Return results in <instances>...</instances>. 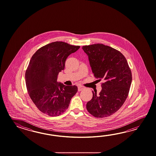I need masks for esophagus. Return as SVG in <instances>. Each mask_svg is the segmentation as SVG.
Returning a JSON list of instances; mask_svg holds the SVG:
<instances>
[{
    "mask_svg": "<svg viewBox=\"0 0 156 156\" xmlns=\"http://www.w3.org/2000/svg\"><path fill=\"white\" fill-rule=\"evenodd\" d=\"M85 89V87H83V86H81V85H79L78 86V90L79 91H81V90H83V89Z\"/></svg>",
    "mask_w": 156,
    "mask_h": 156,
    "instance_id": "34e87169",
    "label": "esophagus"
}]
</instances>
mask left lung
I'll return each mask as SVG.
<instances>
[{
    "instance_id": "1",
    "label": "left lung",
    "mask_w": 156,
    "mask_h": 156,
    "mask_svg": "<svg viewBox=\"0 0 156 156\" xmlns=\"http://www.w3.org/2000/svg\"><path fill=\"white\" fill-rule=\"evenodd\" d=\"M89 58L94 76L103 79L99 94L93 91V98L86 109L93 116L105 118L115 113L128 95L132 75L126 57L119 51L98 43L82 47Z\"/></svg>"
}]
</instances>
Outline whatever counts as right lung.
Masks as SVG:
<instances>
[{
    "mask_svg": "<svg viewBox=\"0 0 156 156\" xmlns=\"http://www.w3.org/2000/svg\"><path fill=\"white\" fill-rule=\"evenodd\" d=\"M80 47L57 41L42 47L32 57L25 75L27 89L41 112L58 116L69 108L77 87L58 83L57 76L64 70L67 57Z\"/></svg>",
    "mask_w": 156,
    "mask_h": 156,
    "instance_id": "obj_1",
    "label": "right lung"
}]
</instances>
